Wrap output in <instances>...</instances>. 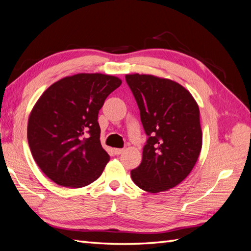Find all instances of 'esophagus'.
I'll list each match as a JSON object with an SVG mask.
<instances>
[{
  "label": "esophagus",
  "mask_w": 251,
  "mask_h": 251,
  "mask_svg": "<svg viewBox=\"0 0 251 251\" xmlns=\"http://www.w3.org/2000/svg\"><path fill=\"white\" fill-rule=\"evenodd\" d=\"M123 151H124V149H114V154L115 155L123 154Z\"/></svg>",
  "instance_id": "esophagus-1"
}]
</instances>
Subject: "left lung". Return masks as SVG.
<instances>
[{
	"mask_svg": "<svg viewBox=\"0 0 251 251\" xmlns=\"http://www.w3.org/2000/svg\"><path fill=\"white\" fill-rule=\"evenodd\" d=\"M149 139L142 161L131 171L134 183L151 194L180 184L198 160L202 130L198 103L188 90L169 78L126 74Z\"/></svg>",
	"mask_w": 251,
	"mask_h": 251,
	"instance_id": "8db88e82",
	"label": "left lung"
}]
</instances>
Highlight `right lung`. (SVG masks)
<instances>
[{"label":"right lung","instance_id":"obj_1","mask_svg":"<svg viewBox=\"0 0 251 251\" xmlns=\"http://www.w3.org/2000/svg\"><path fill=\"white\" fill-rule=\"evenodd\" d=\"M121 79L78 73L57 80L30 112L27 138L36 164L60 186L79 188L100 177L110 160L100 143L98 112Z\"/></svg>","mask_w":251,"mask_h":251}]
</instances>
